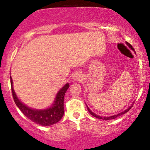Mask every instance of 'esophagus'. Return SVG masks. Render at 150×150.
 I'll return each instance as SVG.
<instances>
[{
    "mask_svg": "<svg viewBox=\"0 0 150 150\" xmlns=\"http://www.w3.org/2000/svg\"><path fill=\"white\" fill-rule=\"evenodd\" d=\"M72 78H73V80H75V81H79V80L83 79V75L80 73H79V72H75L73 75V76H72Z\"/></svg>",
    "mask_w": 150,
    "mask_h": 150,
    "instance_id": "1",
    "label": "esophagus"
}]
</instances>
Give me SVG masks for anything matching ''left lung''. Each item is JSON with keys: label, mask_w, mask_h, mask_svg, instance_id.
Returning <instances> with one entry per match:
<instances>
[{"label": "left lung", "mask_w": 150, "mask_h": 150, "mask_svg": "<svg viewBox=\"0 0 150 150\" xmlns=\"http://www.w3.org/2000/svg\"><path fill=\"white\" fill-rule=\"evenodd\" d=\"M127 44L129 46V47H131L132 49H133V47H132V45H130V44L129 43H128V42H127ZM132 106H130L129 107V108H128V109H127L125 111H124V112H120V114H117V115H113V116H110V117H100V116H99V115H95V113H93V112L91 111V110H90V109H89V108H88V107H87V108H88V112H89L90 113V114H91L92 115H93V116H94L95 117H96V118H98V119H101V120H112V119H115V118H116V117H119V116H120V115H123V114H125V113H126L127 112H128L129 111V110L131 109L132 108Z\"/></svg>", "instance_id": "1"}]
</instances>
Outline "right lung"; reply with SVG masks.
Wrapping results in <instances>:
<instances>
[{
  "mask_svg": "<svg viewBox=\"0 0 150 150\" xmlns=\"http://www.w3.org/2000/svg\"><path fill=\"white\" fill-rule=\"evenodd\" d=\"M11 91H12L13 98L15 103L21 110V111L30 120L40 125L50 126L55 124L62 119L64 115V97H65V92L69 88L68 83L66 84L57 94L55 103L52 105V107H51L49 109L43 110L31 109L20 101L13 88V80L11 77Z\"/></svg>",
  "mask_w": 150,
  "mask_h": 150,
  "instance_id": "right-lung-1",
  "label": "right lung"
}]
</instances>
